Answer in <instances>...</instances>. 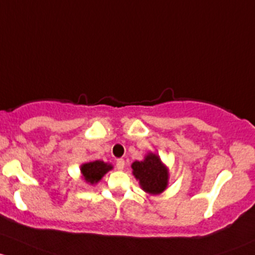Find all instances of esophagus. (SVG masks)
<instances>
[{
	"label": "esophagus",
	"mask_w": 255,
	"mask_h": 255,
	"mask_svg": "<svg viewBox=\"0 0 255 255\" xmlns=\"http://www.w3.org/2000/svg\"><path fill=\"white\" fill-rule=\"evenodd\" d=\"M115 166H117V169L123 170V169H124V167H125V161L123 158L118 159L117 163H115Z\"/></svg>",
	"instance_id": "obj_1"
}]
</instances>
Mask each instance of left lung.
Returning <instances> with one entry per match:
<instances>
[{
  "instance_id": "1",
  "label": "left lung",
  "mask_w": 255,
  "mask_h": 255,
  "mask_svg": "<svg viewBox=\"0 0 255 255\" xmlns=\"http://www.w3.org/2000/svg\"><path fill=\"white\" fill-rule=\"evenodd\" d=\"M132 174L140 183L141 188L151 195H158L168 185V168L162 163L156 153H147L143 161H135L131 164Z\"/></svg>"
}]
</instances>
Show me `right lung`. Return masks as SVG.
Wrapping results in <instances>:
<instances>
[{
	"mask_svg": "<svg viewBox=\"0 0 255 255\" xmlns=\"http://www.w3.org/2000/svg\"><path fill=\"white\" fill-rule=\"evenodd\" d=\"M110 169H113L112 164L106 163L103 161L88 162V163H83L81 166V174L88 184L93 185L97 184Z\"/></svg>",
	"mask_w": 255,
	"mask_h": 255,
	"instance_id": "obj_1",
	"label": "right lung"
}]
</instances>
